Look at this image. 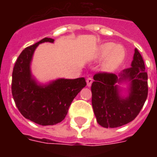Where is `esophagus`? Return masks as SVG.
Segmentation results:
<instances>
[{
	"mask_svg": "<svg viewBox=\"0 0 157 157\" xmlns=\"http://www.w3.org/2000/svg\"><path fill=\"white\" fill-rule=\"evenodd\" d=\"M86 82H87V86H88V87H90V86H91L92 83H93V79L91 78V77H89V78H87V80H86Z\"/></svg>",
	"mask_w": 157,
	"mask_h": 157,
	"instance_id": "34e87169",
	"label": "esophagus"
}]
</instances>
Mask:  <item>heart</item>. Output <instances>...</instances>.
Wrapping results in <instances>:
<instances>
[{
  "label": "heart",
  "mask_w": 157,
  "mask_h": 157,
  "mask_svg": "<svg viewBox=\"0 0 157 157\" xmlns=\"http://www.w3.org/2000/svg\"><path fill=\"white\" fill-rule=\"evenodd\" d=\"M126 55V51L123 45H116L113 42L103 43L98 47L96 58L98 60L105 59L103 64V70L107 72L115 71L118 68Z\"/></svg>",
  "instance_id": "obj_1"
}]
</instances>
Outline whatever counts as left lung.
<instances>
[{"instance_id":"8db88e82","label":"left lung","mask_w":157,"mask_h":157,"mask_svg":"<svg viewBox=\"0 0 157 157\" xmlns=\"http://www.w3.org/2000/svg\"><path fill=\"white\" fill-rule=\"evenodd\" d=\"M91 86L92 106L96 120L104 128H117L132 121L139 115L147 97V73L139 50H134L131 67L119 75L97 73ZM127 84L122 94L121 83Z\"/></svg>"}]
</instances>
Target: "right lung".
Wrapping results in <instances>:
<instances>
[{
    "mask_svg": "<svg viewBox=\"0 0 157 157\" xmlns=\"http://www.w3.org/2000/svg\"><path fill=\"white\" fill-rule=\"evenodd\" d=\"M54 41L52 38L45 37L25 48L18 56L12 74V95L18 111L25 118L40 125L61 122L74 98L86 86L84 77L59 78L40 84L33 76L31 63L36 47L41 43Z\"/></svg>",
    "mask_w": 157,
    "mask_h": 157,
    "instance_id": "right-lung-1",
    "label": "right lung"
}]
</instances>
